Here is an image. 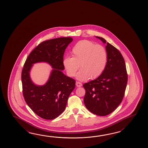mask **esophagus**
<instances>
[{"mask_svg":"<svg viewBox=\"0 0 148 148\" xmlns=\"http://www.w3.org/2000/svg\"><path fill=\"white\" fill-rule=\"evenodd\" d=\"M75 85L78 87H80L82 86V84L81 82H77L76 83H75Z\"/></svg>","mask_w":148,"mask_h":148,"instance_id":"esophagus-1","label":"esophagus"}]
</instances>
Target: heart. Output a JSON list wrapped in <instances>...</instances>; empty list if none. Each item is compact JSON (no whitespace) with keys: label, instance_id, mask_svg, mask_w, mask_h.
I'll list each match as a JSON object with an SVG mask.
<instances>
[{"label":"heart","instance_id":"b5f03b06","mask_svg":"<svg viewBox=\"0 0 148 148\" xmlns=\"http://www.w3.org/2000/svg\"><path fill=\"white\" fill-rule=\"evenodd\" d=\"M73 57H66L63 60V66L70 77L77 75V79L84 81L99 77L106 66L107 55L103 46L88 40L79 41L71 50Z\"/></svg>","mask_w":148,"mask_h":148}]
</instances>
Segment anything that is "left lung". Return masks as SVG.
<instances>
[{
  "label": "left lung",
  "mask_w": 148,
  "mask_h": 148,
  "mask_svg": "<svg viewBox=\"0 0 148 148\" xmlns=\"http://www.w3.org/2000/svg\"><path fill=\"white\" fill-rule=\"evenodd\" d=\"M106 44L107 61L103 73L86 83L85 106L92 113L106 116L112 113L123 100L127 82L125 63L122 54L103 38L96 36Z\"/></svg>",
  "instance_id": "left-lung-1"
}]
</instances>
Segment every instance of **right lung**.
I'll return each instance as SVG.
<instances>
[{
  "label": "right lung",
  "mask_w": 148,
  "mask_h": 148,
  "mask_svg": "<svg viewBox=\"0 0 148 148\" xmlns=\"http://www.w3.org/2000/svg\"><path fill=\"white\" fill-rule=\"evenodd\" d=\"M73 41V38L66 37L42 42L29 54L23 68L21 77L25 101L35 113L45 120H53L63 113L75 88V80L61 71L64 69V51ZM41 62L50 64L53 69L47 82L38 86L31 81L29 73L34 63Z\"/></svg>",
  "instance_id": "obj_1"
}]
</instances>
